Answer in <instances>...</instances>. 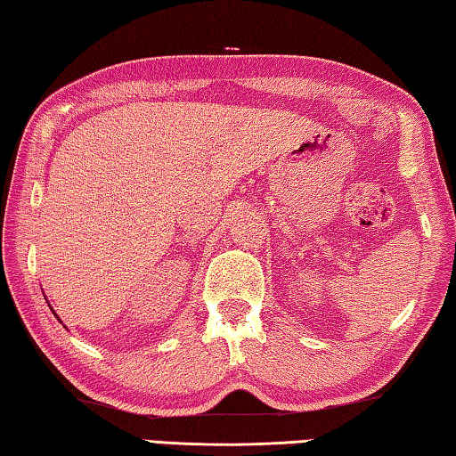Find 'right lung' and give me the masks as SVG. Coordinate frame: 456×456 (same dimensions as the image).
I'll return each instance as SVG.
<instances>
[{"label":"right lung","mask_w":456,"mask_h":456,"mask_svg":"<svg viewBox=\"0 0 456 456\" xmlns=\"http://www.w3.org/2000/svg\"><path fill=\"white\" fill-rule=\"evenodd\" d=\"M53 314H55V312H53ZM55 316H57V314H55Z\"/></svg>","instance_id":"obj_1"}]
</instances>
